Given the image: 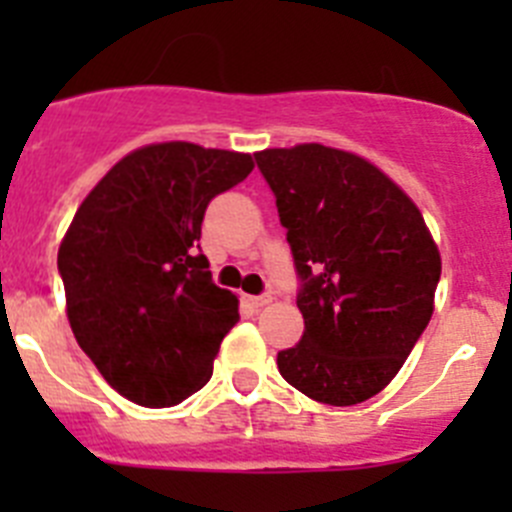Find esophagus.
Segmentation results:
<instances>
[{"mask_svg": "<svg viewBox=\"0 0 512 512\" xmlns=\"http://www.w3.org/2000/svg\"><path fill=\"white\" fill-rule=\"evenodd\" d=\"M271 297L269 295H256V297H246V305L253 307V310H259V307L269 305Z\"/></svg>", "mask_w": 512, "mask_h": 512, "instance_id": "obj_1", "label": "esophagus"}]
</instances>
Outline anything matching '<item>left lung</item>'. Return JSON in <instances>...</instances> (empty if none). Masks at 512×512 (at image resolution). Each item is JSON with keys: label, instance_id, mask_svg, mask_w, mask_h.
<instances>
[{"label": "left lung", "instance_id": "obj_1", "mask_svg": "<svg viewBox=\"0 0 512 512\" xmlns=\"http://www.w3.org/2000/svg\"><path fill=\"white\" fill-rule=\"evenodd\" d=\"M256 166L295 259L300 343L279 374L323 405H359L392 382L433 315L441 256L408 194L354 153L266 148Z\"/></svg>", "mask_w": 512, "mask_h": 512}]
</instances>
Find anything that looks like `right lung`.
Instances as JSON below:
<instances>
[{
    "mask_svg": "<svg viewBox=\"0 0 512 512\" xmlns=\"http://www.w3.org/2000/svg\"><path fill=\"white\" fill-rule=\"evenodd\" d=\"M248 153L156 143L125 156L76 210L58 248L81 351L122 397L171 408L212 377L238 297L200 248L212 197L241 184Z\"/></svg>",
    "mask_w": 512,
    "mask_h": 512,
    "instance_id": "obj_1",
    "label": "right lung"
}]
</instances>
